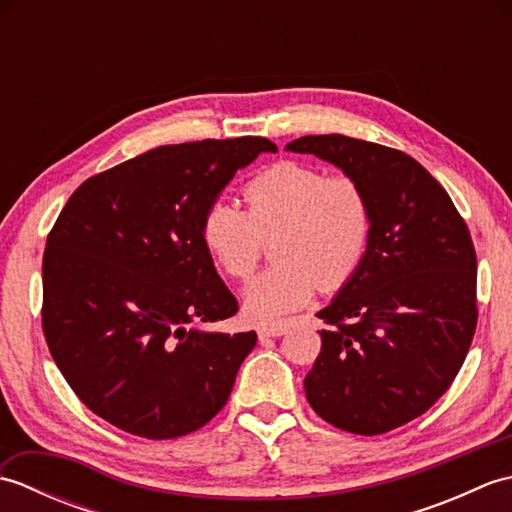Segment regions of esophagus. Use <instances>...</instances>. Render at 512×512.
Instances as JSON below:
<instances>
[{"mask_svg": "<svg viewBox=\"0 0 512 512\" xmlns=\"http://www.w3.org/2000/svg\"><path fill=\"white\" fill-rule=\"evenodd\" d=\"M288 332V325L286 323H270V325H264V328L257 330V336L259 339H273V336H281Z\"/></svg>", "mask_w": 512, "mask_h": 512, "instance_id": "34e87169", "label": "esophagus"}]
</instances>
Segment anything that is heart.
<instances>
[{
    "instance_id": "b5f03b06",
    "label": "heart",
    "mask_w": 512,
    "mask_h": 512,
    "mask_svg": "<svg viewBox=\"0 0 512 512\" xmlns=\"http://www.w3.org/2000/svg\"><path fill=\"white\" fill-rule=\"evenodd\" d=\"M246 211L217 200L200 222L202 244L224 273L246 281L273 239L277 262L246 290V314L277 321L301 308L314 290L345 286L372 242V202L352 173H325L299 160H277L250 178Z\"/></svg>"
}]
</instances>
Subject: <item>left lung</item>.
<instances>
[{
  "mask_svg": "<svg viewBox=\"0 0 512 512\" xmlns=\"http://www.w3.org/2000/svg\"><path fill=\"white\" fill-rule=\"evenodd\" d=\"M363 182L374 228L354 277L317 317L321 352L303 387L332 427L380 436L451 387L477 325V257L449 193L405 151L341 134L288 143Z\"/></svg>",
  "mask_w": 512,
  "mask_h": 512,
  "instance_id": "left-lung-1",
  "label": "left lung"
}]
</instances>
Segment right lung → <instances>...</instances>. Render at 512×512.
Returning <instances> with one entry per match:
<instances>
[{"mask_svg": "<svg viewBox=\"0 0 512 512\" xmlns=\"http://www.w3.org/2000/svg\"><path fill=\"white\" fill-rule=\"evenodd\" d=\"M277 145L262 136L162 145L85 180L43 253L41 325L81 402L132 436L171 440L217 416L255 330L237 314L200 222L237 169Z\"/></svg>", "mask_w": 512, "mask_h": 512, "instance_id": "right-lung-1", "label": "right lung"}]
</instances>
